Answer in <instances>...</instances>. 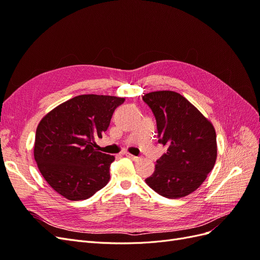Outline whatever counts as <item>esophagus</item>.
I'll return each mask as SVG.
<instances>
[{"instance_id":"obj_1","label":"esophagus","mask_w":260,"mask_h":260,"mask_svg":"<svg viewBox=\"0 0 260 260\" xmlns=\"http://www.w3.org/2000/svg\"><path fill=\"white\" fill-rule=\"evenodd\" d=\"M123 155H125L127 157H129V158H131V159H133L135 161H138V160H140V157H138V156H133L132 154H130V153H128V152H124L123 153Z\"/></svg>"}]
</instances>
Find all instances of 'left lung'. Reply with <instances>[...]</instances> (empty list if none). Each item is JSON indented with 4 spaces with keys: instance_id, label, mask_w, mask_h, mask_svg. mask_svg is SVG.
<instances>
[{
    "instance_id": "8db88e82",
    "label": "left lung",
    "mask_w": 260,
    "mask_h": 260,
    "mask_svg": "<svg viewBox=\"0 0 260 260\" xmlns=\"http://www.w3.org/2000/svg\"><path fill=\"white\" fill-rule=\"evenodd\" d=\"M143 101L156 118L158 142L167 146L145 182L164 198H184L198 190L215 166L214 125L177 92H149Z\"/></svg>"
}]
</instances>
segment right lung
<instances>
[{
  "label": "right lung",
  "instance_id": "obj_1",
  "mask_svg": "<svg viewBox=\"0 0 260 260\" xmlns=\"http://www.w3.org/2000/svg\"><path fill=\"white\" fill-rule=\"evenodd\" d=\"M123 98L83 94L46 114L36 131L34 155L38 168L55 192L69 201H82L109 181L115 157L99 152L102 138Z\"/></svg>",
  "mask_w": 260,
  "mask_h": 260
}]
</instances>
